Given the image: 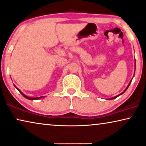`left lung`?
Wrapping results in <instances>:
<instances>
[{"mask_svg":"<svg viewBox=\"0 0 146 146\" xmlns=\"http://www.w3.org/2000/svg\"><path fill=\"white\" fill-rule=\"evenodd\" d=\"M131 82H132V80H131V81L130 82V83H129V84H128V86H127V88H126L125 89V90H124V92H122V93H121V94H119V95H118V96H116V97H114V98H111V99H115V98H117V97H119V96H120V95H122V94H124V92H126V90H127V89H128V86H130V83H131Z\"/></svg>","mask_w":146,"mask_h":146,"instance_id":"left-lung-1","label":"left lung"}]
</instances>
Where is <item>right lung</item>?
<instances>
[{
	"mask_svg": "<svg viewBox=\"0 0 146 146\" xmlns=\"http://www.w3.org/2000/svg\"><path fill=\"white\" fill-rule=\"evenodd\" d=\"M15 87H16V88L17 89V90H18L19 91V92H20V94H22V96L24 97V98H26V99H29V100H35V99H41V98H44V96L39 97V98H29V97H27V96H26V95H24V94H23L22 92H21V91H20V90H19V89H18V88H16V86H15Z\"/></svg>",
	"mask_w": 146,
	"mask_h": 146,
	"instance_id": "1",
	"label": "right lung"
}]
</instances>
